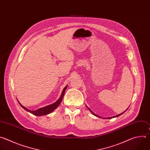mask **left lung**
Listing matches in <instances>:
<instances>
[{
	"label": "left lung",
	"mask_w": 150,
	"mask_h": 150,
	"mask_svg": "<svg viewBox=\"0 0 150 150\" xmlns=\"http://www.w3.org/2000/svg\"><path fill=\"white\" fill-rule=\"evenodd\" d=\"M87 108H88V107H87ZM88 109H89V110H90V111H91V112H92V113H93V115H95V116H97V117H100V116H98V115H96V114H95V113H93V112H92V110H91V109H89V108H88ZM126 110H125V111H126ZM123 112V113H121V114H119V115H116V116H112V117H106V118H105V119H111V118H113V117H117V116H120V115H122V113H124V112ZM103 119H104V118H103Z\"/></svg>",
	"instance_id": "obj_1"
}]
</instances>
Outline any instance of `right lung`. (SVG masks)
<instances>
[{"mask_svg": "<svg viewBox=\"0 0 150 150\" xmlns=\"http://www.w3.org/2000/svg\"><path fill=\"white\" fill-rule=\"evenodd\" d=\"M67 88V86L65 87V88L63 89V92L62 93V95L60 96V98H59V99L56 102H55L54 103L52 104V105H48V106H47L45 107H44V108H40V109H38L36 110H30L29 109H28L27 108H25L23 106H22L19 102V105L22 106V108H23L25 110L31 113L32 114L34 115H36V116H42V115H47L50 113H51V112H52L57 107H58V106L60 104V103L62 102V100H63V96H64V93H65V91L66 89Z\"/></svg>", "mask_w": 150, "mask_h": 150, "instance_id": "obj_1", "label": "right lung"}]
</instances>
